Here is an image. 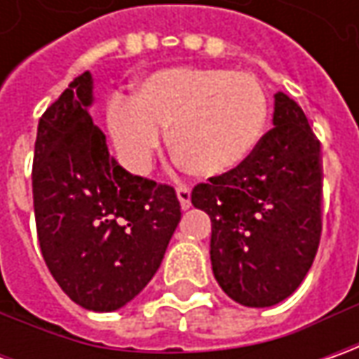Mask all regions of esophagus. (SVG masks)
Instances as JSON below:
<instances>
[{"label": "esophagus", "instance_id": "1", "mask_svg": "<svg viewBox=\"0 0 359 359\" xmlns=\"http://www.w3.org/2000/svg\"><path fill=\"white\" fill-rule=\"evenodd\" d=\"M175 194H177V200H180L182 210H187L191 205V189L186 186H180L175 189Z\"/></svg>", "mask_w": 359, "mask_h": 359}]
</instances>
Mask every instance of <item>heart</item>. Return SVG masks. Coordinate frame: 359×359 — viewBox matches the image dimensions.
Segmentation results:
<instances>
[{"instance_id":"obj_1","label":"heart","mask_w":359,"mask_h":359,"mask_svg":"<svg viewBox=\"0 0 359 359\" xmlns=\"http://www.w3.org/2000/svg\"><path fill=\"white\" fill-rule=\"evenodd\" d=\"M105 123L130 172L151 170L168 130L172 154L187 172L222 177L254 156L268 123V97L250 74L175 65L142 77L130 100L114 97Z\"/></svg>"}]
</instances>
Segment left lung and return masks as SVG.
Wrapping results in <instances>:
<instances>
[{"label": "left lung", "mask_w": 359, "mask_h": 359, "mask_svg": "<svg viewBox=\"0 0 359 359\" xmlns=\"http://www.w3.org/2000/svg\"><path fill=\"white\" fill-rule=\"evenodd\" d=\"M191 203L212 219V269L233 302L269 308L292 296L322 236L320 142L302 107L273 93V130L240 170L194 187Z\"/></svg>", "instance_id": "8db88e82"}]
</instances>
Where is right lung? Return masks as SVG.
Returning a JSON list of instances; mask_svg holds the SVG:
<instances>
[{"mask_svg":"<svg viewBox=\"0 0 359 359\" xmlns=\"http://www.w3.org/2000/svg\"><path fill=\"white\" fill-rule=\"evenodd\" d=\"M93 77H76L37 126L34 210L53 280L77 306L116 311L161 266L182 217L170 186L133 175L93 126Z\"/></svg>","mask_w":359,"mask_h":359,"instance_id":"obj_1","label":"right lung"}]
</instances>
